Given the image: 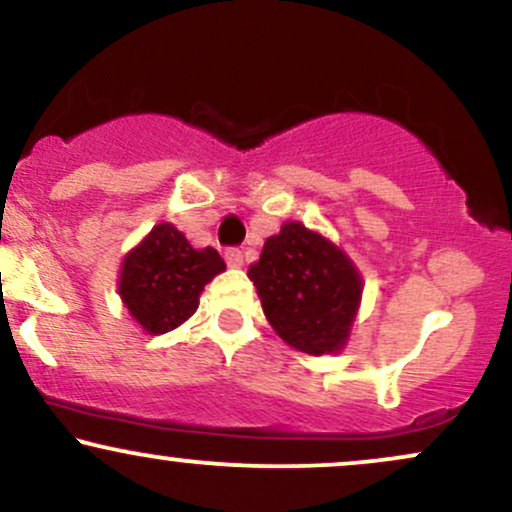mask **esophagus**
<instances>
[{"mask_svg":"<svg viewBox=\"0 0 512 512\" xmlns=\"http://www.w3.org/2000/svg\"><path fill=\"white\" fill-rule=\"evenodd\" d=\"M223 257H226L228 267H240V264H243V250L238 248H228L223 252Z\"/></svg>","mask_w":512,"mask_h":512,"instance_id":"esophagus-1","label":"esophagus"}]
</instances>
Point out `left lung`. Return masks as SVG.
<instances>
[{"label":"left lung","mask_w":512,"mask_h":512,"mask_svg":"<svg viewBox=\"0 0 512 512\" xmlns=\"http://www.w3.org/2000/svg\"><path fill=\"white\" fill-rule=\"evenodd\" d=\"M248 276L269 325L286 344L313 356L342 349L363 286L349 257L330 240L286 223L279 236L267 238Z\"/></svg>","instance_id":"obj_1"}]
</instances>
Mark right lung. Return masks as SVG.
<instances>
[{
	"mask_svg": "<svg viewBox=\"0 0 512 512\" xmlns=\"http://www.w3.org/2000/svg\"><path fill=\"white\" fill-rule=\"evenodd\" d=\"M226 262L214 248L195 250L170 223H158L122 264L120 296L149 334L182 325L199 305V293Z\"/></svg>",
	"mask_w": 512,
	"mask_h": 512,
	"instance_id": "add662e5",
	"label": "right lung"
}]
</instances>
